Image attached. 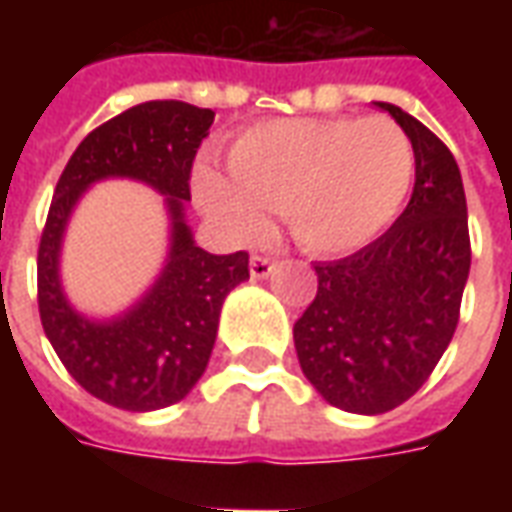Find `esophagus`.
Instances as JSON below:
<instances>
[{"mask_svg": "<svg viewBox=\"0 0 512 512\" xmlns=\"http://www.w3.org/2000/svg\"><path fill=\"white\" fill-rule=\"evenodd\" d=\"M274 268H277V260H271V257L255 255L252 257V263H249V274L252 279H266L274 274Z\"/></svg>", "mask_w": 512, "mask_h": 512, "instance_id": "esophagus-1", "label": "esophagus"}]
</instances>
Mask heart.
Segmentation results:
<instances>
[{
    "label": "heart",
    "instance_id": "1",
    "mask_svg": "<svg viewBox=\"0 0 512 512\" xmlns=\"http://www.w3.org/2000/svg\"><path fill=\"white\" fill-rule=\"evenodd\" d=\"M227 175L200 167L202 211L235 238L255 241L282 211L312 255H348L373 244L414 180V147L389 117H296L246 128L227 147Z\"/></svg>",
    "mask_w": 512,
    "mask_h": 512
}]
</instances>
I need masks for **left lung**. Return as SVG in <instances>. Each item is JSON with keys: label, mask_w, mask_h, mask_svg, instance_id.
I'll return each instance as SVG.
<instances>
[{"label": "left lung", "mask_w": 512, "mask_h": 512, "mask_svg": "<svg viewBox=\"0 0 512 512\" xmlns=\"http://www.w3.org/2000/svg\"><path fill=\"white\" fill-rule=\"evenodd\" d=\"M414 147L406 211L373 244L315 263L318 293L293 326L301 373L351 414H384L417 392L447 351L472 266L461 169L430 128L376 101Z\"/></svg>", "instance_id": "left-lung-1"}]
</instances>
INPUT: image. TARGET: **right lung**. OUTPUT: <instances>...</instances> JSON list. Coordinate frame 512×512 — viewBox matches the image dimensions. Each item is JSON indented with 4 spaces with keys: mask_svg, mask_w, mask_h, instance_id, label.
Wrapping results in <instances>:
<instances>
[{
    "mask_svg": "<svg viewBox=\"0 0 512 512\" xmlns=\"http://www.w3.org/2000/svg\"><path fill=\"white\" fill-rule=\"evenodd\" d=\"M211 109L147 101L82 139L62 169L38 249L43 332L65 370L98 400L123 411H156L189 395L208 367L227 293L249 279V255H211L186 222L189 175L213 126ZM109 177L139 179L165 194L170 252L157 282L112 319L72 307L59 277L61 238L84 190Z\"/></svg>",
    "mask_w": 512,
    "mask_h": 512,
    "instance_id": "right-lung-1",
    "label": "right lung"
}]
</instances>
